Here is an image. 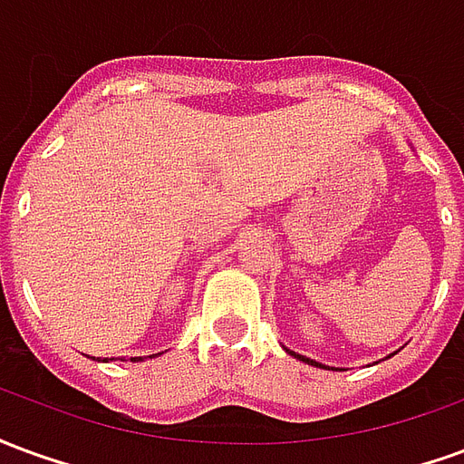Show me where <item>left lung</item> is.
<instances>
[{
  "mask_svg": "<svg viewBox=\"0 0 464 464\" xmlns=\"http://www.w3.org/2000/svg\"><path fill=\"white\" fill-rule=\"evenodd\" d=\"M288 353H291V350H288ZM291 355H295V353H291ZM295 358H301L303 362H308V365H315V368H325V365H321V362H315V360H311V358H303V355H295Z\"/></svg>",
  "mask_w": 464,
  "mask_h": 464,
  "instance_id": "left-lung-1",
  "label": "left lung"
}]
</instances>
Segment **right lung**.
I'll return each instance as SVG.
<instances>
[{
    "instance_id": "add662e5",
    "label": "right lung",
    "mask_w": 464,
    "mask_h": 464,
    "mask_svg": "<svg viewBox=\"0 0 464 464\" xmlns=\"http://www.w3.org/2000/svg\"><path fill=\"white\" fill-rule=\"evenodd\" d=\"M133 360H141V358H133Z\"/></svg>"
}]
</instances>
